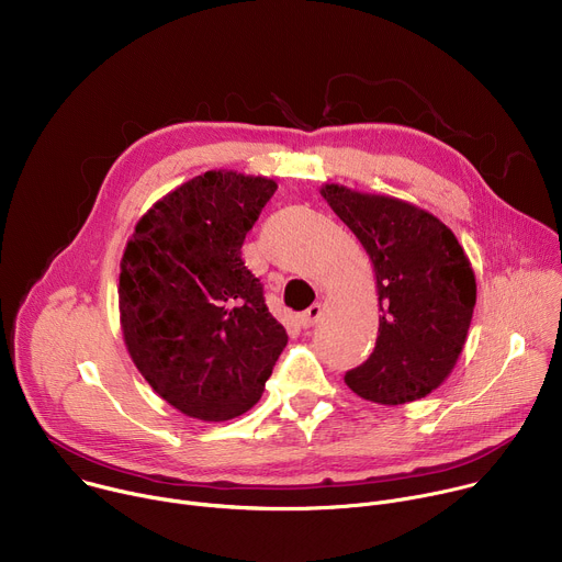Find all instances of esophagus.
Returning a JSON list of instances; mask_svg holds the SVG:
<instances>
[{
    "label": "esophagus",
    "instance_id": "1",
    "mask_svg": "<svg viewBox=\"0 0 562 562\" xmlns=\"http://www.w3.org/2000/svg\"><path fill=\"white\" fill-rule=\"evenodd\" d=\"M319 315H323V304H311L306 311H302L300 315H297V319H300V327L302 329H311L317 319H319Z\"/></svg>",
    "mask_w": 562,
    "mask_h": 562
}]
</instances>
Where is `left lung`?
<instances>
[{"label": "left lung", "instance_id": "obj_1", "mask_svg": "<svg viewBox=\"0 0 562 562\" xmlns=\"http://www.w3.org/2000/svg\"><path fill=\"white\" fill-rule=\"evenodd\" d=\"M319 195L364 247L378 291V340L347 386L395 407L436 391L453 371L475 306V276L453 231L391 195L323 184Z\"/></svg>", "mask_w": 562, "mask_h": 562}]
</instances>
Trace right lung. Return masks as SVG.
<instances>
[{
    "label": "right lung",
    "instance_id": "right-lung-1",
    "mask_svg": "<svg viewBox=\"0 0 562 562\" xmlns=\"http://www.w3.org/2000/svg\"><path fill=\"white\" fill-rule=\"evenodd\" d=\"M278 184L206 171L157 200L120 262V325L137 371L189 418L224 423L262 397L286 331L243 243Z\"/></svg>",
    "mask_w": 562,
    "mask_h": 562
}]
</instances>
